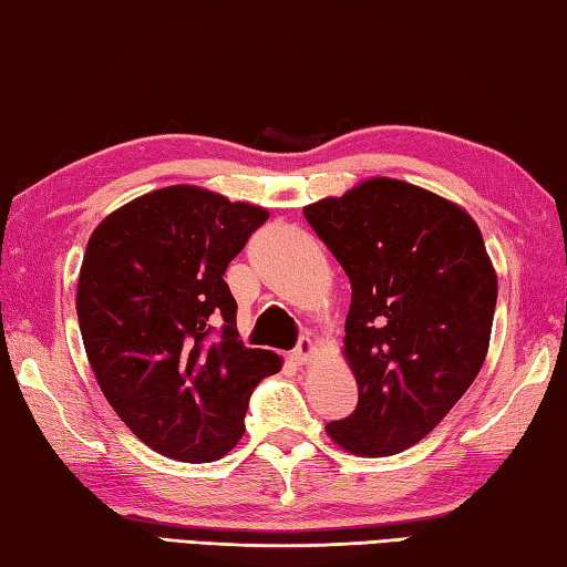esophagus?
<instances>
[{
    "label": "esophagus",
    "mask_w": 567,
    "mask_h": 567,
    "mask_svg": "<svg viewBox=\"0 0 567 567\" xmlns=\"http://www.w3.org/2000/svg\"><path fill=\"white\" fill-rule=\"evenodd\" d=\"M312 357H315V341L302 337V339H299V343H297V349L290 353V361H292L295 365H302V363H307Z\"/></svg>",
    "instance_id": "obj_1"
}]
</instances>
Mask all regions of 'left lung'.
I'll list each match as a JSON object with an SVG mask.
<instances>
[{"label": "left lung", "instance_id": "8db88e82", "mask_svg": "<svg viewBox=\"0 0 567 567\" xmlns=\"http://www.w3.org/2000/svg\"><path fill=\"white\" fill-rule=\"evenodd\" d=\"M305 218L351 282L343 357L359 403L329 437L369 457L413 447L489 351L496 272L482 230L447 198L383 176L305 206Z\"/></svg>", "mask_w": 567, "mask_h": 567}]
</instances>
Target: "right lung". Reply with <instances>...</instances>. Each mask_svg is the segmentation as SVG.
<instances>
[{
  "label": "right lung",
  "mask_w": 567,
  "mask_h": 567,
  "mask_svg": "<svg viewBox=\"0 0 567 567\" xmlns=\"http://www.w3.org/2000/svg\"><path fill=\"white\" fill-rule=\"evenodd\" d=\"M268 210L166 186L113 210L83 255L78 324L100 391L164 457L214 462L238 445L252 388L280 357L238 339L224 280Z\"/></svg>",
  "instance_id": "add662e5"
}]
</instances>
